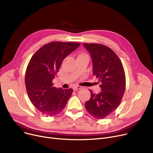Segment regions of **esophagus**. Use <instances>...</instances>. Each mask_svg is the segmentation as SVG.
Wrapping results in <instances>:
<instances>
[{
  "label": "esophagus",
  "instance_id": "1",
  "mask_svg": "<svg viewBox=\"0 0 153 153\" xmlns=\"http://www.w3.org/2000/svg\"><path fill=\"white\" fill-rule=\"evenodd\" d=\"M82 89V87L80 86V85H76V86L74 87V88H73L74 91H76L77 90H79V89Z\"/></svg>",
  "mask_w": 153,
  "mask_h": 153
}]
</instances>
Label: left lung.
<instances>
[{"label":"left lung","mask_w":153,"mask_h":153,"mask_svg":"<svg viewBox=\"0 0 153 153\" xmlns=\"http://www.w3.org/2000/svg\"><path fill=\"white\" fill-rule=\"evenodd\" d=\"M91 54L93 75L99 79L101 92L97 94L90 90L91 97L85 107L89 114L103 119L120 105L125 93L126 78L123 64L110 48L97 43H84Z\"/></svg>","instance_id":"1"}]
</instances>
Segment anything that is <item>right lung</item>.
Instances as JSON below:
<instances>
[{"label": "right lung", "instance_id": "obj_1", "mask_svg": "<svg viewBox=\"0 0 153 153\" xmlns=\"http://www.w3.org/2000/svg\"><path fill=\"white\" fill-rule=\"evenodd\" d=\"M80 45L53 42L40 48L30 60L25 79L27 92L33 105L47 117L59 114L73 92L72 89L56 88L52 81L64 59Z\"/></svg>", "mask_w": 153, "mask_h": 153}]
</instances>
